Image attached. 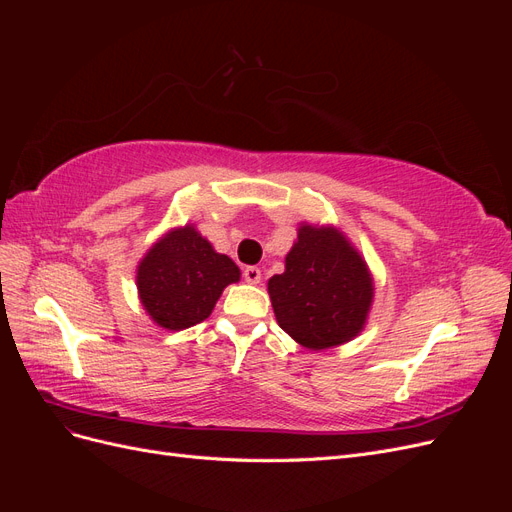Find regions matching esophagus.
<instances>
[{
    "label": "esophagus",
    "instance_id": "34e87169",
    "mask_svg": "<svg viewBox=\"0 0 512 512\" xmlns=\"http://www.w3.org/2000/svg\"><path fill=\"white\" fill-rule=\"evenodd\" d=\"M243 280H245L247 284H260L262 273H260L258 267H245V269H243Z\"/></svg>",
    "mask_w": 512,
    "mask_h": 512
}]
</instances>
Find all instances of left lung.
I'll list each match as a JSON object with an SVG mask.
<instances>
[{
    "label": "left lung",
    "instance_id": "obj_1",
    "mask_svg": "<svg viewBox=\"0 0 512 512\" xmlns=\"http://www.w3.org/2000/svg\"><path fill=\"white\" fill-rule=\"evenodd\" d=\"M269 297L277 324L294 342L327 350L363 331L374 280L344 232L301 224L286 271L269 280Z\"/></svg>",
    "mask_w": 512,
    "mask_h": 512
}]
</instances>
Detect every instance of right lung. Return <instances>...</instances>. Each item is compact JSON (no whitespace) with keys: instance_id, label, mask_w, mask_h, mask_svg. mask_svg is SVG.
Listing matches in <instances>:
<instances>
[{"instance_id":"right-lung-1","label":"right lung","mask_w":512,"mask_h":512,"mask_svg":"<svg viewBox=\"0 0 512 512\" xmlns=\"http://www.w3.org/2000/svg\"><path fill=\"white\" fill-rule=\"evenodd\" d=\"M241 271L192 226L168 230L138 262V297L162 329L181 331L213 312L222 290L239 282Z\"/></svg>"}]
</instances>
